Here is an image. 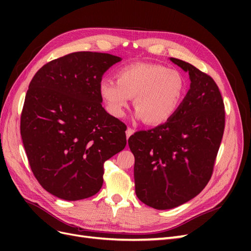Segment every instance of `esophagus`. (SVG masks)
<instances>
[{
    "mask_svg": "<svg viewBox=\"0 0 251 251\" xmlns=\"http://www.w3.org/2000/svg\"><path fill=\"white\" fill-rule=\"evenodd\" d=\"M134 134V130L133 128H131V127H127L126 128V139H128V137H130L131 135H133Z\"/></svg>",
    "mask_w": 251,
    "mask_h": 251,
    "instance_id": "obj_1",
    "label": "esophagus"
}]
</instances>
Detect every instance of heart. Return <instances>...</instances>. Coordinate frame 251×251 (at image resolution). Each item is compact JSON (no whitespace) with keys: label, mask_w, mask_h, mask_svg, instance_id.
<instances>
[{"label":"heart","mask_w":251,"mask_h":251,"mask_svg":"<svg viewBox=\"0 0 251 251\" xmlns=\"http://www.w3.org/2000/svg\"><path fill=\"white\" fill-rule=\"evenodd\" d=\"M100 94L114 117H123L134 97L135 116L148 125L166 123L179 110L185 82L175 69L159 64L136 63L120 68L117 79L103 77Z\"/></svg>","instance_id":"1"}]
</instances>
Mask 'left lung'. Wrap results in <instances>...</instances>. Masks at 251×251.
<instances>
[{"instance_id": "1", "label": "left lung", "mask_w": 251, "mask_h": 251, "mask_svg": "<svg viewBox=\"0 0 251 251\" xmlns=\"http://www.w3.org/2000/svg\"><path fill=\"white\" fill-rule=\"evenodd\" d=\"M191 85L177 113L163 125L128 138L135 157V192L155 209H171L200 194L211 177L221 143L225 111L217 83L181 59Z\"/></svg>"}]
</instances>
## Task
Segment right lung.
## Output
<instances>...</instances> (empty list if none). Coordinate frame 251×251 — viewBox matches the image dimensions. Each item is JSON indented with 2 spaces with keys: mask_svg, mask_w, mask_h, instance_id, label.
I'll use <instances>...</instances> for the list:
<instances>
[{
  "mask_svg": "<svg viewBox=\"0 0 251 251\" xmlns=\"http://www.w3.org/2000/svg\"><path fill=\"white\" fill-rule=\"evenodd\" d=\"M123 59L74 52L43 66L25 97L21 136L35 178L67 201L89 198L103 183V163L126 144L124 123L107 113L100 81Z\"/></svg>",
  "mask_w": 251,
  "mask_h": 251,
  "instance_id": "add662e5",
  "label": "right lung"
}]
</instances>
